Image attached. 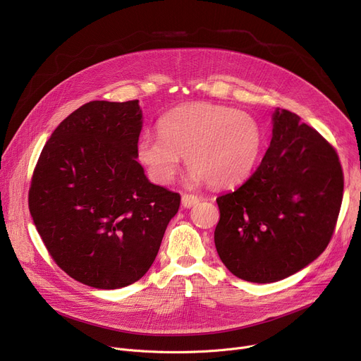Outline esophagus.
<instances>
[{
    "instance_id": "34e87169",
    "label": "esophagus",
    "mask_w": 361,
    "mask_h": 361,
    "mask_svg": "<svg viewBox=\"0 0 361 361\" xmlns=\"http://www.w3.org/2000/svg\"><path fill=\"white\" fill-rule=\"evenodd\" d=\"M197 202H199V197L195 196V195L184 193V195L181 196V204H183L184 207H192V206H195Z\"/></svg>"
}]
</instances>
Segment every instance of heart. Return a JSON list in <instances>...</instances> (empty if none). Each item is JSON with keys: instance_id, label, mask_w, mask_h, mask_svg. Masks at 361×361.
Instances as JSON below:
<instances>
[{"instance_id": "heart-1", "label": "heart", "mask_w": 361, "mask_h": 361, "mask_svg": "<svg viewBox=\"0 0 361 361\" xmlns=\"http://www.w3.org/2000/svg\"><path fill=\"white\" fill-rule=\"evenodd\" d=\"M159 137L145 135L136 152L149 178L165 185L178 173L181 157L195 181L228 187L247 177L262 150V130L250 114L231 106L195 102L166 112Z\"/></svg>"}]
</instances>
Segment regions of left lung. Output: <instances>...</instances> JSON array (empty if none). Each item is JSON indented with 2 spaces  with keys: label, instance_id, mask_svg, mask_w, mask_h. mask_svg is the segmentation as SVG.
Returning <instances> with one entry per match:
<instances>
[{
  "label": "left lung",
  "instance_id": "left-lung-1",
  "mask_svg": "<svg viewBox=\"0 0 361 361\" xmlns=\"http://www.w3.org/2000/svg\"><path fill=\"white\" fill-rule=\"evenodd\" d=\"M344 192L334 146L287 109L269 149L237 190L216 199V252L228 271L268 283L306 268L329 244Z\"/></svg>",
  "mask_w": 361,
  "mask_h": 361
}]
</instances>
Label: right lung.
I'll use <instances>...</instances> for the list:
<instances>
[{
  "label": "right lung",
  "instance_id": "add662e5",
  "mask_svg": "<svg viewBox=\"0 0 361 361\" xmlns=\"http://www.w3.org/2000/svg\"><path fill=\"white\" fill-rule=\"evenodd\" d=\"M139 101H92L59 126L33 169L29 211L54 262L85 286L116 290L152 267L181 196L137 162Z\"/></svg>",
  "mask_w": 361,
  "mask_h": 361
}]
</instances>
